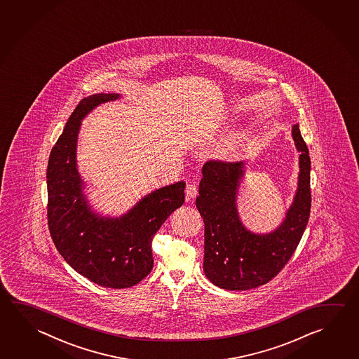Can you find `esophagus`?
Wrapping results in <instances>:
<instances>
[{"label": "esophagus", "mask_w": 359, "mask_h": 359, "mask_svg": "<svg viewBox=\"0 0 359 359\" xmlns=\"http://www.w3.org/2000/svg\"><path fill=\"white\" fill-rule=\"evenodd\" d=\"M185 194H187L188 199L195 198L198 195V187H196L195 182H189L187 188H185Z\"/></svg>", "instance_id": "1"}]
</instances>
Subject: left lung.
Returning <instances> with one entry per match:
<instances>
[{"label":"left lung","mask_w":359,"mask_h":359,"mask_svg":"<svg viewBox=\"0 0 359 359\" xmlns=\"http://www.w3.org/2000/svg\"><path fill=\"white\" fill-rule=\"evenodd\" d=\"M292 137L300 152L299 188L286 219L270 234H253L239 222L236 194L245 164L208 160L203 165L195 203L205 226L204 273L222 289L250 290L269 283L297 248L311 208L310 158L297 123Z\"/></svg>","instance_id":"obj_1"}]
</instances>
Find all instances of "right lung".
Instances as JSON below:
<instances>
[{
  "label": "right lung",
  "mask_w": 359,
  "mask_h": 359,
  "mask_svg": "<svg viewBox=\"0 0 359 359\" xmlns=\"http://www.w3.org/2000/svg\"><path fill=\"white\" fill-rule=\"evenodd\" d=\"M120 95H89L70 114L51 149L46 170L48 226L62 257L92 283L126 289L144 280L154 266L152 239L175 209L184 204L185 182L158 189L123 217L100 218L89 210L76 170V137L81 120L103 102Z\"/></svg>",
  "instance_id": "1"
}]
</instances>
